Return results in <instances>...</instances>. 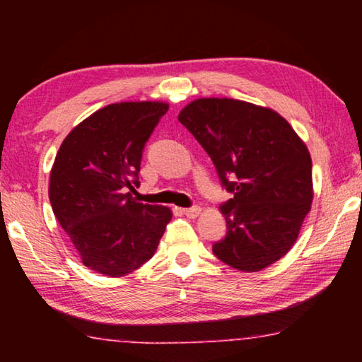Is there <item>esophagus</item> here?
<instances>
[{
    "mask_svg": "<svg viewBox=\"0 0 362 362\" xmlns=\"http://www.w3.org/2000/svg\"><path fill=\"white\" fill-rule=\"evenodd\" d=\"M201 212H203V209H201V207H198V206H194V207H188V209H183V214H185L187 217H189V218H196V217H199L201 216Z\"/></svg>",
    "mask_w": 362,
    "mask_h": 362,
    "instance_id": "1",
    "label": "esophagus"
}]
</instances>
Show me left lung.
<instances>
[{"mask_svg": "<svg viewBox=\"0 0 362 362\" xmlns=\"http://www.w3.org/2000/svg\"><path fill=\"white\" fill-rule=\"evenodd\" d=\"M179 121L235 194L220 207L228 231L214 244L217 259L246 273L283 259L313 203L311 156L303 140L274 110L226 97L189 102Z\"/></svg>", "mask_w": 362, "mask_h": 362, "instance_id": "left-lung-1", "label": "left lung"}]
</instances>
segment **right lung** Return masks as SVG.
<instances>
[{
    "label": "right lung",
    "mask_w": 362,
    "mask_h": 362,
    "mask_svg": "<svg viewBox=\"0 0 362 362\" xmlns=\"http://www.w3.org/2000/svg\"><path fill=\"white\" fill-rule=\"evenodd\" d=\"M166 102H118L73 127L54 159L49 201L84 267L121 278L148 262L173 211L140 203L145 142Z\"/></svg>",
    "instance_id": "right-lung-1"
}]
</instances>
